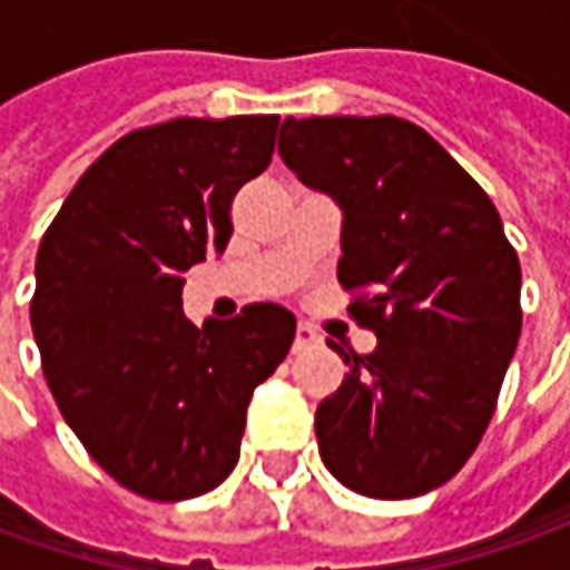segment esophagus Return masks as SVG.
<instances>
[{
  "mask_svg": "<svg viewBox=\"0 0 570 570\" xmlns=\"http://www.w3.org/2000/svg\"><path fill=\"white\" fill-rule=\"evenodd\" d=\"M320 342L317 330L314 326H307V323H297L295 330V352H304V348H314Z\"/></svg>",
  "mask_w": 570,
  "mask_h": 570,
  "instance_id": "34e87169",
  "label": "esophagus"
}]
</instances>
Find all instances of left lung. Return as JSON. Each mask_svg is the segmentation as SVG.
<instances>
[{
    "label": "left lung",
    "instance_id": "8db88e82",
    "mask_svg": "<svg viewBox=\"0 0 570 570\" xmlns=\"http://www.w3.org/2000/svg\"><path fill=\"white\" fill-rule=\"evenodd\" d=\"M278 155L342 208L348 314L371 355L317 405L326 470L367 498L444 485L479 448L520 340V259L485 189L400 117L282 122Z\"/></svg>",
    "mask_w": 570,
    "mask_h": 570
}]
</instances>
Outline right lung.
<instances>
[{"mask_svg":"<svg viewBox=\"0 0 570 570\" xmlns=\"http://www.w3.org/2000/svg\"><path fill=\"white\" fill-rule=\"evenodd\" d=\"M278 117L177 120L88 167L37 250L31 330L66 425L151 501L212 492L237 466L253 390L285 362L295 314L250 304L193 326L184 273L230 240V203L273 161Z\"/></svg>","mask_w":570,"mask_h":570,"instance_id":"add662e5","label":"right lung"}]
</instances>
